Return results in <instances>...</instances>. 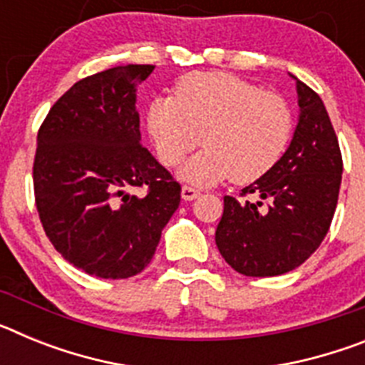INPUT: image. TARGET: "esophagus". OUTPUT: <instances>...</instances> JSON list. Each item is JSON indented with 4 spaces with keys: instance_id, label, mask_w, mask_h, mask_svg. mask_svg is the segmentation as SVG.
<instances>
[{
    "instance_id": "obj_1",
    "label": "esophagus",
    "mask_w": 365,
    "mask_h": 365,
    "mask_svg": "<svg viewBox=\"0 0 365 365\" xmlns=\"http://www.w3.org/2000/svg\"><path fill=\"white\" fill-rule=\"evenodd\" d=\"M180 195H182L185 201H193V199H197L199 195H201V192H199L197 188H193V186H182Z\"/></svg>"
}]
</instances>
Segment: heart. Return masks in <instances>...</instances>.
Instances as JSON below:
<instances>
[{
  "label": "heart",
  "instance_id": "b5f03b06",
  "mask_svg": "<svg viewBox=\"0 0 365 365\" xmlns=\"http://www.w3.org/2000/svg\"><path fill=\"white\" fill-rule=\"evenodd\" d=\"M146 128L168 168L182 163L202 137L206 148L182 168L185 180L206 186L232 177L237 185H248L279 163L291 143L294 115L278 93L210 71L186 74L173 96H155Z\"/></svg>",
  "mask_w": 365,
  "mask_h": 365
}]
</instances>
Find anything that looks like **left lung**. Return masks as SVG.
I'll use <instances>...</instances> for the list:
<instances>
[{"label": "left lung", "instance_id": "left-lung-1", "mask_svg": "<svg viewBox=\"0 0 365 365\" xmlns=\"http://www.w3.org/2000/svg\"><path fill=\"white\" fill-rule=\"evenodd\" d=\"M299 118L291 144L265 177L225 195L215 245L228 265L245 276L265 278L294 270L311 257L329 232L340 192V146L324 102L296 80ZM266 205H262V201Z\"/></svg>", "mask_w": 365, "mask_h": 365}]
</instances>
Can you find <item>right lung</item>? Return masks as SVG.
<instances>
[{
  "label": "right lung",
  "mask_w": 365,
  "mask_h": 365,
  "mask_svg": "<svg viewBox=\"0 0 365 365\" xmlns=\"http://www.w3.org/2000/svg\"><path fill=\"white\" fill-rule=\"evenodd\" d=\"M153 69L130 63L80 80L38 131L32 180L45 234L71 265L98 278L143 272L179 208L180 185L140 144L137 86Z\"/></svg>",
  "instance_id": "1"
}]
</instances>
